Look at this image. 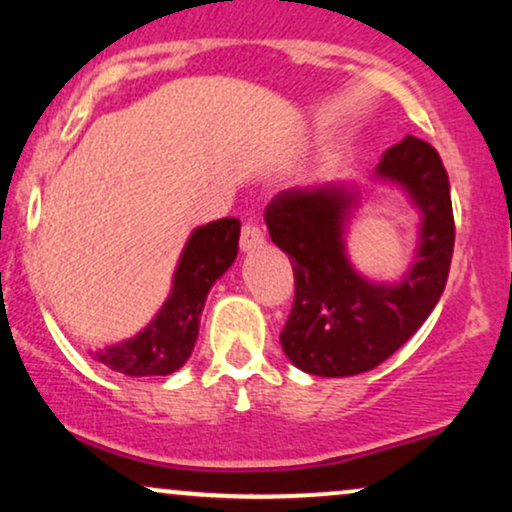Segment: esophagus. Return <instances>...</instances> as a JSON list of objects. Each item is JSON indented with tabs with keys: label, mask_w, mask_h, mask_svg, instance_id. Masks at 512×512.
<instances>
[{
	"label": "esophagus",
	"mask_w": 512,
	"mask_h": 512,
	"mask_svg": "<svg viewBox=\"0 0 512 512\" xmlns=\"http://www.w3.org/2000/svg\"><path fill=\"white\" fill-rule=\"evenodd\" d=\"M262 245H264V231L260 229V224L245 222L241 231V248L245 252H250V250L262 248Z\"/></svg>",
	"instance_id": "34e87169"
}]
</instances>
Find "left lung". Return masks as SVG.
<instances>
[{
  "instance_id": "8db88e82",
  "label": "left lung",
  "mask_w": 512,
  "mask_h": 512,
  "mask_svg": "<svg viewBox=\"0 0 512 512\" xmlns=\"http://www.w3.org/2000/svg\"><path fill=\"white\" fill-rule=\"evenodd\" d=\"M377 177L398 182L424 215L417 262L398 285L365 281L346 260L344 224L358 203L356 189H285L264 210L271 241L290 255L295 274L283 351L318 377H351L384 363L424 325L445 290L454 213L440 154L407 135L386 149Z\"/></svg>"
}]
</instances>
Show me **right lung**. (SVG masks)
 <instances>
[{"label":"right lung","mask_w":512,"mask_h":512,"mask_svg":"<svg viewBox=\"0 0 512 512\" xmlns=\"http://www.w3.org/2000/svg\"><path fill=\"white\" fill-rule=\"evenodd\" d=\"M236 217L208 222L189 236L173 278V292L140 335L95 351V360L128 377H154L180 370L199 337V316L208 290L231 267L238 252Z\"/></svg>","instance_id":"add662e5"}]
</instances>
